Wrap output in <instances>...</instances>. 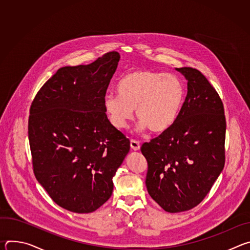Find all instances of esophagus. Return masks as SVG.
<instances>
[{
	"label": "esophagus",
	"instance_id": "1",
	"mask_svg": "<svg viewBox=\"0 0 250 250\" xmlns=\"http://www.w3.org/2000/svg\"><path fill=\"white\" fill-rule=\"evenodd\" d=\"M130 147L135 151L138 150L140 148V142L136 139H131L130 140Z\"/></svg>",
	"mask_w": 250,
	"mask_h": 250
}]
</instances>
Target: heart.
I'll return each instance as SVG.
<instances>
[{
    "label": "heart",
    "mask_w": 250,
    "mask_h": 250,
    "mask_svg": "<svg viewBox=\"0 0 250 250\" xmlns=\"http://www.w3.org/2000/svg\"><path fill=\"white\" fill-rule=\"evenodd\" d=\"M118 92L119 95L106 94L104 99V111L118 129L126 127L136 109L141 128L163 132L176 121L185 98L179 78L150 70L126 73L119 82Z\"/></svg>",
    "instance_id": "heart-1"
}]
</instances>
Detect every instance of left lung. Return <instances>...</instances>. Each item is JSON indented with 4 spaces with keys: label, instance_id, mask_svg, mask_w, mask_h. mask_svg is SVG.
<instances>
[{
    "label": "left lung",
    "instance_id": "left-lung-1",
    "mask_svg": "<svg viewBox=\"0 0 250 250\" xmlns=\"http://www.w3.org/2000/svg\"><path fill=\"white\" fill-rule=\"evenodd\" d=\"M188 80V92L174 124L141 146L147 160L146 184L166 211L198 206L226 161V117L218 92L199 70L176 68Z\"/></svg>",
    "mask_w": 250,
    "mask_h": 250
}]
</instances>
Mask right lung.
Returning a JSON list of instances; mask_svg holds the SVG:
<instances>
[{"instance_id":"1","label":"right lung","mask_w":250,"mask_h":250,"mask_svg":"<svg viewBox=\"0 0 250 250\" xmlns=\"http://www.w3.org/2000/svg\"><path fill=\"white\" fill-rule=\"evenodd\" d=\"M120 54L65 66L35 95L28 140L37 180L61 208L92 212L110 199L130 141L108 120L104 99Z\"/></svg>"}]
</instances>
